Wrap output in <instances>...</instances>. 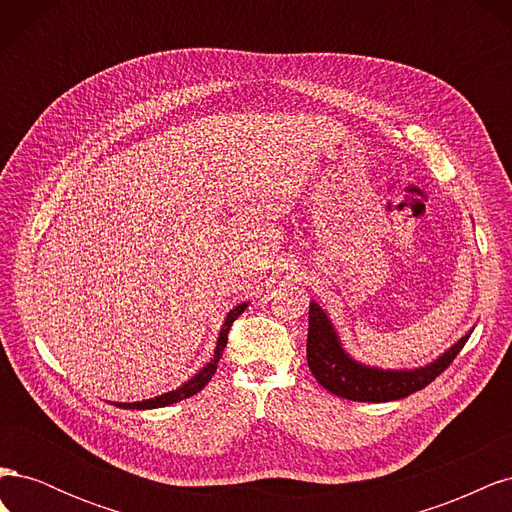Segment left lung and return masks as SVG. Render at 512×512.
<instances>
[{"instance_id":"left-lung-1","label":"left lung","mask_w":512,"mask_h":512,"mask_svg":"<svg viewBox=\"0 0 512 512\" xmlns=\"http://www.w3.org/2000/svg\"><path fill=\"white\" fill-rule=\"evenodd\" d=\"M468 337L470 335L461 337L451 350L444 352L438 361L429 363L427 367L412 371H384L352 361L342 344H339L327 314L312 303L309 305L307 329V365L312 369L314 378L333 395L380 404V401L404 399L425 389L429 382L436 380L455 361V356L466 346Z\"/></svg>"}]
</instances>
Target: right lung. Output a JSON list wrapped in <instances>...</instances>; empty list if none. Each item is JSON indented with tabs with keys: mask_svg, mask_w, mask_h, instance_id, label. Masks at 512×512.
<instances>
[{
	"mask_svg": "<svg viewBox=\"0 0 512 512\" xmlns=\"http://www.w3.org/2000/svg\"><path fill=\"white\" fill-rule=\"evenodd\" d=\"M247 303H241L237 305L235 309H230V314L226 316V322L222 327V333H220V339H218V348H215V354H213V361L209 365H205L203 369L198 371V374L185 382L183 386H179L177 391H170V393H164L160 397H153V399H147V401H134V404H117L119 408H136V410H149V408H164V406H170V404H177V401L181 399H188L192 395H196L198 391H203L205 386L209 384L211 376L215 374V369H218V363L222 359V352L226 348V342H228V331L232 327V322H235L243 312H245Z\"/></svg>",
	"mask_w": 512,
	"mask_h": 512,
	"instance_id": "obj_1",
	"label": "right lung"
}]
</instances>
